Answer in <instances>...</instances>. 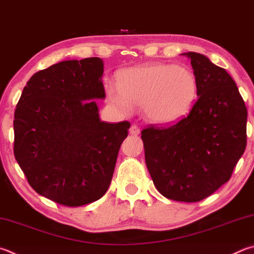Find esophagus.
Masks as SVG:
<instances>
[{
    "label": "esophagus",
    "mask_w": 254,
    "mask_h": 254,
    "mask_svg": "<svg viewBox=\"0 0 254 254\" xmlns=\"http://www.w3.org/2000/svg\"><path fill=\"white\" fill-rule=\"evenodd\" d=\"M128 132H130V134H132V135H139L140 134V127L135 126V124H133V126H131Z\"/></svg>",
    "instance_id": "34e87169"
}]
</instances>
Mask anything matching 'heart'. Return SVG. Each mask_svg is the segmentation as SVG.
I'll list each match as a JSON object with an SVG mask.
<instances>
[{
  "mask_svg": "<svg viewBox=\"0 0 254 254\" xmlns=\"http://www.w3.org/2000/svg\"><path fill=\"white\" fill-rule=\"evenodd\" d=\"M109 102L123 114L143 107L154 124H172L186 117L197 94L195 75L175 64L147 63L127 67L119 74V84L105 83Z\"/></svg>",
  "mask_w": 254,
  "mask_h": 254,
  "instance_id": "b5f03b06",
  "label": "heart"
}]
</instances>
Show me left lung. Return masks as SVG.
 <instances>
[{
    "label": "left lung",
    "instance_id": "1",
    "mask_svg": "<svg viewBox=\"0 0 254 254\" xmlns=\"http://www.w3.org/2000/svg\"><path fill=\"white\" fill-rule=\"evenodd\" d=\"M191 60L197 101L187 118L169 127L142 131L145 163L163 196L197 202L228 182L247 146L246 104L236 82L205 55Z\"/></svg>",
    "mask_w": 254,
    "mask_h": 254
}]
</instances>
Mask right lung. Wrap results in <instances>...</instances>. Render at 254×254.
<instances>
[{
	"instance_id": "add662e5",
	"label": "right lung",
	"mask_w": 254,
	"mask_h": 254,
	"mask_svg": "<svg viewBox=\"0 0 254 254\" xmlns=\"http://www.w3.org/2000/svg\"><path fill=\"white\" fill-rule=\"evenodd\" d=\"M100 58L67 60L36 72L14 113V156L27 182L57 203L80 206L111 183L130 123L100 120L104 100Z\"/></svg>"
}]
</instances>
